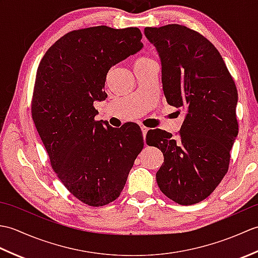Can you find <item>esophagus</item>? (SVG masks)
<instances>
[{"instance_id":"1","label":"esophagus","mask_w":258,"mask_h":258,"mask_svg":"<svg viewBox=\"0 0 258 258\" xmlns=\"http://www.w3.org/2000/svg\"><path fill=\"white\" fill-rule=\"evenodd\" d=\"M141 130H142V133H143V138L145 139V136H146V133H147V131H149V128H147V127H145V126H142V127H141Z\"/></svg>"}]
</instances>
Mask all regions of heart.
I'll return each instance as SVG.
<instances>
[{
    "label": "heart",
    "instance_id": "obj_1",
    "mask_svg": "<svg viewBox=\"0 0 258 258\" xmlns=\"http://www.w3.org/2000/svg\"><path fill=\"white\" fill-rule=\"evenodd\" d=\"M151 63H154L152 61L151 58H149V57H140V58H138L135 61V63H134V68L135 67H141V65H146V64H151Z\"/></svg>",
    "mask_w": 258,
    "mask_h": 258
}]
</instances>
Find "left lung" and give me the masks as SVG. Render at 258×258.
<instances>
[{
  "label": "left lung",
  "mask_w": 258,
  "mask_h": 258,
  "mask_svg": "<svg viewBox=\"0 0 258 258\" xmlns=\"http://www.w3.org/2000/svg\"><path fill=\"white\" fill-rule=\"evenodd\" d=\"M144 34L161 59L166 102L186 112L177 138L160 128L147 133L164 156L156 182L175 203L196 204L228 171L238 134L236 86L220 52L200 33L169 24L145 27Z\"/></svg>",
  "instance_id": "obj_1"
}]
</instances>
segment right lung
<instances>
[{"label": "right lung", "mask_w": 258, "mask_h": 258, "mask_svg": "<svg viewBox=\"0 0 258 258\" xmlns=\"http://www.w3.org/2000/svg\"><path fill=\"white\" fill-rule=\"evenodd\" d=\"M141 40L138 27H87L62 36L38 65L33 120L54 172L90 206L117 199L144 146L140 126L114 128L94 119L93 106L107 97L103 87L109 69L140 52Z\"/></svg>", "instance_id": "add662e5"}]
</instances>
